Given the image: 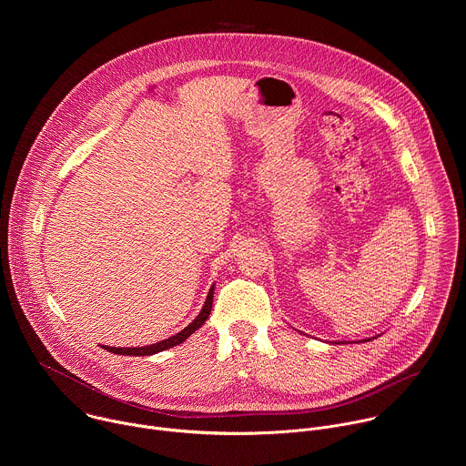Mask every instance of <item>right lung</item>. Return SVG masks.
Returning a JSON list of instances; mask_svg holds the SVG:
<instances>
[{
  "instance_id": "right-lung-1",
  "label": "right lung",
  "mask_w": 466,
  "mask_h": 466,
  "mask_svg": "<svg viewBox=\"0 0 466 466\" xmlns=\"http://www.w3.org/2000/svg\"><path fill=\"white\" fill-rule=\"evenodd\" d=\"M212 302H214V286L212 289L208 291V297L205 300V306L201 309V313H198L193 322H189L182 331H178L177 336H171L160 343H155V345H147V347H140V349H114V347H103L105 350L112 352V354H119V356H151V354H157V352H162V350H167V349H173L177 345H180L182 341H186L193 331L197 328H201L205 324V320L208 319L210 311H212Z\"/></svg>"
}]
</instances>
